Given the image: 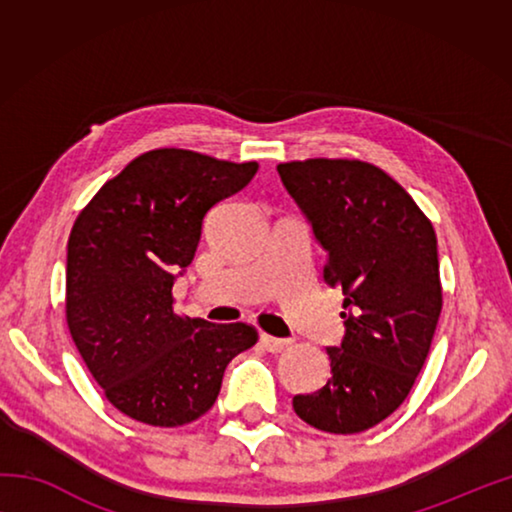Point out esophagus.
<instances>
[{"instance_id": "34e87169", "label": "esophagus", "mask_w": 512, "mask_h": 512, "mask_svg": "<svg viewBox=\"0 0 512 512\" xmlns=\"http://www.w3.org/2000/svg\"><path fill=\"white\" fill-rule=\"evenodd\" d=\"M259 343H262V348H264L266 352H273V354L287 350L289 345H291L289 339H275V336H268V334L259 336Z\"/></svg>"}]
</instances>
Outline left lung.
I'll use <instances>...</instances> for the list:
<instances>
[{
	"label": "left lung",
	"mask_w": 512,
	"mask_h": 512,
	"mask_svg": "<svg viewBox=\"0 0 512 512\" xmlns=\"http://www.w3.org/2000/svg\"><path fill=\"white\" fill-rule=\"evenodd\" d=\"M277 173L327 253L325 282L345 296L332 377L293 397V411L327 433L366 431L406 400L427 361L443 309L436 232L375 164L316 158Z\"/></svg>",
	"instance_id": "8db88e82"
}]
</instances>
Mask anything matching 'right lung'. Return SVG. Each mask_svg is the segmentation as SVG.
Here are the masks:
<instances>
[{
    "mask_svg": "<svg viewBox=\"0 0 512 512\" xmlns=\"http://www.w3.org/2000/svg\"><path fill=\"white\" fill-rule=\"evenodd\" d=\"M257 162L185 149L142 153L108 180L67 241L69 334L108 402L153 427L212 409L225 366L257 343L246 323L173 311V282L192 264L203 219L244 189Z\"/></svg>",
    "mask_w": 512,
    "mask_h": 512,
    "instance_id": "obj_1",
    "label": "right lung"
}]
</instances>
